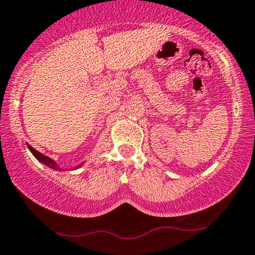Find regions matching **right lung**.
<instances>
[{
	"mask_svg": "<svg viewBox=\"0 0 255 255\" xmlns=\"http://www.w3.org/2000/svg\"><path fill=\"white\" fill-rule=\"evenodd\" d=\"M27 146H28V149H29V150H31V152H32V154H33V155H34V156H35V157H37V158H38V160H39V161H40V162H43V163H45V164H46V166H49V167H51V168H53V169H58V167H57V166H56L55 161H53V160H51V158H50V157L45 156V155H43V154H41V152H39V151H37V150H35V149H33V148H32V146H31V145H29V144H27ZM80 166H81V164H80ZM80 166H79V167H80Z\"/></svg>",
	"mask_w": 255,
	"mask_h": 255,
	"instance_id": "right-lung-1",
	"label": "right lung"
}]
</instances>
